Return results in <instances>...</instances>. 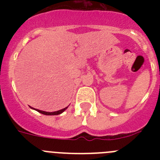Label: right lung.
Masks as SVG:
<instances>
[{
	"label": "right lung",
	"mask_w": 160,
	"mask_h": 160,
	"mask_svg": "<svg viewBox=\"0 0 160 160\" xmlns=\"http://www.w3.org/2000/svg\"><path fill=\"white\" fill-rule=\"evenodd\" d=\"M31 108H32V107H31ZM67 108H68V107H66V108H64V109H62V110H60V111H54V112H46V111H40V110H38V109H34V108H32V109H34V110H36L38 112L41 113V114H46V115H57V114H62V112H64V111H66Z\"/></svg>",
	"instance_id": "right-lung-1"
}]
</instances>
